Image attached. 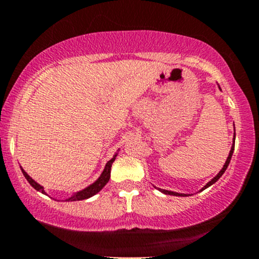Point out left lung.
<instances>
[{"label":"left lung","instance_id":"obj_1","mask_svg":"<svg viewBox=\"0 0 259 259\" xmlns=\"http://www.w3.org/2000/svg\"><path fill=\"white\" fill-rule=\"evenodd\" d=\"M219 89H220V87H219ZM220 91H222V89H220ZM234 149H235V133H234V143H232V145H231V149H230V153H229V156H228V159H226V161H225V164H224V166H223V168L222 170L219 171V172H218V175L214 177V179H211L210 181L208 182L207 185L204 186V187L202 188V190L200 191H203V190H205V188H208L209 186H211L213 184H215V182L218 181V180L220 179V177L223 176V174L225 172V170L226 168H228V166H229V164H230V160H231V156H232V153H234ZM154 187H155V186H154ZM155 188H158V187H155ZM159 191H160L161 193H164V194H170V196H179V197H187L188 194H186V193H177V192H174V191H167V190H162V188H158Z\"/></svg>","mask_w":259,"mask_h":259}]
</instances>
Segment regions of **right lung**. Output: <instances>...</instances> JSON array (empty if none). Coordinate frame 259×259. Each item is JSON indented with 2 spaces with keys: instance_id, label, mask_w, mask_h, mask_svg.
I'll list each match as a JSON object with an SVG mask.
<instances>
[{
  "instance_id": "obj_1",
  "label": "right lung",
  "mask_w": 259,
  "mask_h": 259,
  "mask_svg": "<svg viewBox=\"0 0 259 259\" xmlns=\"http://www.w3.org/2000/svg\"><path fill=\"white\" fill-rule=\"evenodd\" d=\"M118 150H120V149H118ZM117 154H118V153H116L115 155L112 156L111 160H109V161L106 162L105 168H104V171H103V172H101V175L99 176V179L97 180V181L93 182L92 185H89L88 187L83 188V190L77 191V192L72 193V196L69 197V198L65 199V202H74V200H83V199H88V198H91V197L95 196V194H97L98 192H100V191L103 190L104 186H105V185L107 184V182H109V180H110V172H111L112 162L115 161V159H116V156H117ZM20 168H22L23 175H24L25 179L28 180L29 184H30L31 186H33V187L35 188L36 191H39V192H41V193H44V194H46L45 190H44L42 186L37 184V182L35 181V180L31 179V177L29 176L27 172H25L24 168H23L22 166H20Z\"/></svg>"
}]
</instances>
